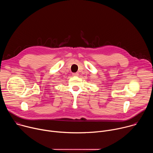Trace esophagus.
I'll use <instances>...</instances> for the list:
<instances>
[{"mask_svg":"<svg viewBox=\"0 0 153 153\" xmlns=\"http://www.w3.org/2000/svg\"><path fill=\"white\" fill-rule=\"evenodd\" d=\"M73 75L74 76H79V73H73Z\"/></svg>","mask_w":153,"mask_h":153,"instance_id":"1","label":"esophagus"}]
</instances>
